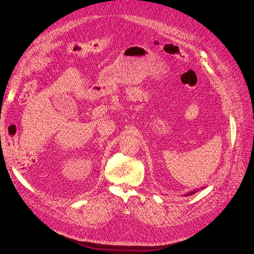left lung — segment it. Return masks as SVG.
I'll return each instance as SVG.
<instances>
[{"instance_id":"obj_1","label":"left lung","mask_w":254,"mask_h":254,"mask_svg":"<svg viewBox=\"0 0 254 254\" xmlns=\"http://www.w3.org/2000/svg\"><path fill=\"white\" fill-rule=\"evenodd\" d=\"M199 190H191V191H190V193H187L186 195L184 196H190V195H193V194H195V193H197Z\"/></svg>"}]
</instances>
